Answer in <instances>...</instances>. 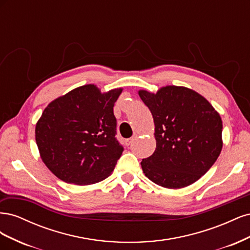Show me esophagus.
Instances as JSON below:
<instances>
[{"label": "esophagus", "mask_w": 250, "mask_h": 250, "mask_svg": "<svg viewBox=\"0 0 250 250\" xmlns=\"http://www.w3.org/2000/svg\"><path fill=\"white\" fill-rule=\"evenodd\" d=\"M137 138H138V135H133V137H131L130 139H127L126 141H125V144H126V145L127 146H130L131 145V144L134 142V140H137Z\"/></svg>", "instance_id": "34e87169"}]
</instances>
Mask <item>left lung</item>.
Returning a JSON list of instances; mask_svg holds the SVG:
<instances>
[{
    "label": "left lung",
    "instance_id": "obj_1",
    "mask_svg": "<svg viewBox=\"0 0 250 250\" xmlns=\"http://www.w3.org/2000/svg\"><path fill=\"white\" fill-rule=\"evenodd\" d=\"M152 113L156 148L141 162L154 184L181 188L194 184L215 164L222 150V120L200 94L167 85L157 92L139 90Z\"/></svg>",
    "mask_w": 250,
    "mask_h": 250
}]
</instances>
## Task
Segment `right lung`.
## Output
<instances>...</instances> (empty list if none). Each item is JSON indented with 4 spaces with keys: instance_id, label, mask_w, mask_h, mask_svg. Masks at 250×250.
<instances>
[{
    "instance_id": "add662e5",
    "label": "right lung",
    "mask_w": 250,
    "mask_h": 250,
    "mask_svg": "<svg viewBox=\"0 0 250 250\" xmlns=\"http://www.w3.org/2000/svg\"><path fill=\"white\" fill-rule=\"evenodd\" d=\"M123 88L101 93L82 85L48 104L35 126L42 162L64 183L92 185L108 177L123 152L113 105Z\"/></svg>"
}]
</instances>
